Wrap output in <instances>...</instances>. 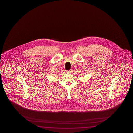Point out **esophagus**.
<instances>
[{"label":"esophagus","mask_w":133,"mask_h":133,"mask_svg":"<svg viewBox=\"0 0 133 133\" xmlns=\"http://www.w3.org/2000/svg\"><path fill=\"white\" fill-rule=\"evenodd\" d=\"M72 70H68V71H66V72L68 73H71L72 72Z\"/></svg>","instance_id":"34e87169"}]
</instances>
